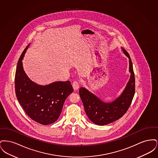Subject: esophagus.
I'll return each instance as SVG.
<instances>
[{
	"instance_id": "34e87169",
	"label": "esophagus",
	"mask_w": 158,
	"mask_h": 158,
	"mask_svg": "<svg viewBox=\"0 0 158 158\" xmlns=\"http://www.w3.org/2000/svg\"><path fill=\"white\" fill-rule=\"evenodd\" d=\"M72 86H73V88L74 90H77L79 88V83L77 81H74L72 83Z\"/></svg>"
}]
</instances>
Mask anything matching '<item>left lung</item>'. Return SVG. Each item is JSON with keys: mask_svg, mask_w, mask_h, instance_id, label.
<instances>
[{"mask_svg": "<svg viewBox=\"0 0 158 158\" xmlns=\"http://www.w3.org/2000/svg\"><path fill=\"white\" fill-rule=\"evenodd\" d=\"M123 52L129 59V72L130 78L123 92L112 102L106 103L85 88L79 89V95L88 118L94 123L104 126L120 119L131 104L135 93V77L133 64L130 55L122 48Z\"/></svg>", "mask_w": 158, "mask_h": 158, "instance_id": "left-lung-1", "label": "left lung"}]
</instances>
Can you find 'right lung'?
Returning <instances> with one entry per match:
<instances>
[{
  "instance_id": "add662e5",
  "label": "right lung",
  "mask_w": 158,
  "mask_h": 158,
  "mask_svg": "<svg viewBox=\"0 0 158 158\" xmlns=\"http://www.w3.org/2000/svg\"><path fill=\"white\" fill-rule=\"evenodd\" d=\"M29 45L18 60L15 77V94L25 113L37 123L47 125L58 119L63 104L73 91L69 81L55 82L48 85H39L32 82L25 73L23 56Z\"/></svg>"
}]
</instances>
